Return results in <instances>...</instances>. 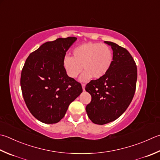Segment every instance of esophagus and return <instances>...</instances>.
Wrapping results in <instances>:
<instances>
[{"label": "esophagus", "instance_id": "34e87169", "mask_svg": "<svg viewBox=\"0 0 160 160\" xmlns=\"http://www.w3.org/2000/svg\"><path fill=\"white\" fill-rule=\"evenodd\" d=\"M81 86H82V88H83V90H85V88H86V85L84 83H82L81 84Z\"/></svg>", "mask_w": 160, "mask_h": 160}]
</instances>
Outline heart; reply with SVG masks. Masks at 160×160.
I'll return each mask as SVG.
<instances>
[{
  "label": "heart",
  "mask_w": 160,
  "mask_h": 160,
  "mask_svg": "<svg viewBox=\"0 0 160 160\" xmlns=\"http://www.w3.org/2000/svg\"><path fill=\"white\" fill-rule=\"evenodd\" d=\"M113 62V52L105 44L87 42L74 48L72 56H65L63 67L71 78L77 77L82 70L84 72L81 81H88L92 77L99 79L109 70Z\"/></svg>",
  "instance_id": "obj_1"
}]
</instances>
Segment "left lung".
<instances>
[{"label": "left lung", "mask_w": 160, "mask_h": 160, "mask_svg": "<svg viewBox=\"0 0 160 160\" xmlns=\"http://www.w3.org/2000/svg\"><path fill=\"white\" fill-rule=\"evenodd\" d=\"M113 50V62L107 73L86 86L91 102L86 111L91 121L104 125L125 112L133 99L137 80V68L128 51L116 43L105 41Z\"/></svg>", "instance_id": "left-lung-1"}]
</instances>
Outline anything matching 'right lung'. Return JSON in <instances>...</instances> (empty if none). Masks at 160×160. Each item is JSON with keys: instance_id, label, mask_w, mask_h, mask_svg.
Here are the masks:
<instances>
[{"instance_id": "obj_1", "label": "right lung", "mask_w": 160, "mask_h": 160, "mask_svg": "<svg viewBox=\"0 0 160 160\" xmlns=\"http://www.w3.org/2000/svg\"><path fill=\"white\" fill-rule=\"evenodd\" d=\"M77 39L68 37L45 42L30 54L23 65L20 83L24 101L42 122H59L83 91L81 83L68 76L62 63Z\"/></svg>"}]
</instances>
